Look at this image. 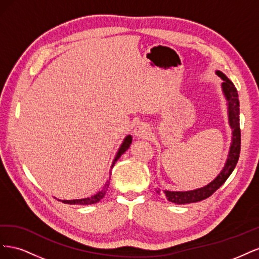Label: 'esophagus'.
I'll return each instance as SVG.
<instances>
[{
  "instance_id": "esophagus-1",
  "label": "esophagus",
  "mask_w": 259,
  "mask_h": 259,
  "mask_svg": "<svg viewBox=\"0 0 259 259\" xmlns=\"http://www.w3.org/2000/svg\"><path fill=\"white\" fill-rule=\"evenodd\" d=\"M134 134L138 138H147L150 135V131H149V127L146 124L138 123L134 128Z\"/></svg>"
}]
</instances>
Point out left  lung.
<instances>
[{"label":"left lung","instance_id":"8db88e82","mask_svg":"<svg viewBox=\"0 0 259 259\" xmlns=\"http://www.w3.org/2000/svg\"><path fill=\"white\" fill-rule=\"evenodd\" d=\"M216 74L223 80L222 89L227 100L228 106V120L229 125L232 130V138L231 145L229 148L228 158L226 160L225 166L221 170L214 180H211L206 186L198 188V189L189 190V191H170V190H156L159 194L163 192L166 199L169 202H173L175 204H187V203H194L204 200L210 197L219 187H221L226 180L230 176L232 170L236 167L241 149V131H240V103L238 91L233 83L227 77L222 71L217 70Z\"/></svg>","mask_w":259,"mask_h":259}]
</instances>
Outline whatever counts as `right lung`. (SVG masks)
Here are the masks:
<instances>
[{"mask_svg": "<svg viewBox=\"0 0 259 259\" xmlns=\"http://www.w3.org/2000/svg\"><path fill=\"white\" fill-rule=\"evenodd\" d=\"M132 140H133V137L131 135H127L126 137L124 138L122 145L120 146L119 150H117L116 152V155L115 158L112 162V165H111V168L114 166L115 162L120 159V156L127 150V149L130 148L131 144H132ZM110 178H111V170H110V176H109V179L106 182L105 186L103 187V189H101L100 191H98L96 194L92 195V197L90 198H84V199H76V200H62V202L66 203V204H79V205H89V204H95V203L99 202L101 199H103L105 197V194L108 190L109 188V185H110Z\"/></svg>", "mask_w": 259, "mask_h": 259, "instance_id": "1", "label": "right lung"}]
</instances>
